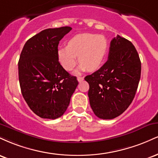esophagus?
Masks as SVG:
<instances>
[{"label":"esophagus","mask_w":158,"mask_h":158,"mask_svg":"<svg viewBox=\"0 0 158 158\" xmlns=\"http://www.w3.org/2000/svg\"><path fill=\"white\" fill-rule=\"evenodd\" d=\"M83 79H84V77H79L77 78V80L79 82H81V81H83Z\"/></svg>","instance_id":"esophagus-1"}]
</instances>
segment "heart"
Returning a JSON list of instances; mask_svg holds the SVG:
<instances>
[{"mask_svg": "<svg viewBox=\"0 0 158 158\" xmlns=\"http://www.w3.org/2000/svg\"><path fill=\"white\" fill-rule=\"evenodd\" d=\"M108 42L106 36L91 33L79 34L69 41L68 47L58 49L59 63L66 70H71L77 63H81L79 70H97L102 64L108 52Z\"/></svg>", "mask_w": 158, "mask_h": 158, "instance_id": "obj_1", "label": "heart"}]
</instances>
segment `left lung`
Wrapping results in <instances>:
<instances>
[{
  "mask_svg": "<svg viewBox=\"0 0 158 158\" xmlns=\"http://www.w3.org/2000/svg\"><path fill=\"white\" fill-rule=\"evenodd\" d=\"M140 74L141 62L135 46L117 35L110 41L108 61L85 77L95 115L111 119L122 114L135 98Z\"/></svg>",
  "mask_w": 158,
  "mask_h": 158,
  "instance_id": "8db88e82",
  "label": "left lung"
}]
</instances>
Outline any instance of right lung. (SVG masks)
Segmentation results:
<instances>
[{
    "label": "right lung",
    "instance_id": "obj_1",
    "mask_svg": "<svg viewBox=\"0 0 158 158\" xmlns=\"http://www.w3.org/2000/svg\"><path fill=\"white\" fill-rule=\"evenodd\" d=\"M72 30L70 27L50 28L25 43L19 61L21 94L30 108L44 119L61 117L78 85L57 56L59 41Z\"/></svg>",
    "mask_w": 158,
    "mask_h": 158
}]
</instances>
